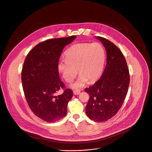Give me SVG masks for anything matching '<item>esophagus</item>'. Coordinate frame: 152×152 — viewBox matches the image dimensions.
Wrapping results in <instances>:
<instances>
[{"mask_svg": "<svg viewBox=\"0 0 152 152\" xmlns=\"http://www.w3.org/2000/svg\"><path fill=\"white\" fill-rule=\"evenodd\" d=\"M73 93L75 95H79L80 94V90H74Z\"/></svg>", "mask_w": 152, "mask_h": 152, "instance_id": "obj_1", "label": "esophagus"}]
</instances>
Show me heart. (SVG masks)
<instances>
[{
	"mask_svg": "<svg viewBox=\"0 0 152 152\" xmlns=\"http://www.w3.org/2000/svg\"><path fill=\"white\" fill-rule=\"evenodd\" d=\"M65 58L58 63V69L65 81L70 83L77 73L80 74L72 84L74 88L83 87L89 81L96 80L102 74L106 58L103 46L99 43H78L65 52Z\"/></svg>",
	"mask_w": 152,
	"mask_h": 152,
	"instance_id": "obj_1",
	"label": "heart"
}]
</instances>
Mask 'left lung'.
<instances>
[{
    "label": "left lung",
    "mask_w": 152,
    "mask_h": 152,
    "mask_svg": "<svg viewBox=\"0 0 152 152\" xmlns=\"http://www.w3.org/2000/svg\"><path fill=\"white\" fill-rule=\"evenodd\" d=\"M106 48V65L101 77L84 89L89 95L86 107L87 117L103 122L114 117L122 107L129 84V73L125 58L113 43L97 37Z\"/></svg>",
    "instance_id": "8db88e82"
}]
</instances>
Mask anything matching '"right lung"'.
<instances>
[{
    "label": "right lung",
    "mask_w": 152,
    "mask_h": 152,
    "mask_svg": "<svg viewBox=\"0 0 152 152\" xmlns=\"http://www.w3.org/2000/svg\"><path fill=\"white\" fill-rule=\"evenodd\" d=\"M76 37L45 40L30 50L24 60L21 80L26 99L34 114L45 122H54L64 117L73 96L59 77L58 63L65 46ZM62 88L63 94L55 96Z\"/></svg>",
    "instance_id": "obj_1"
}]
</instances>
